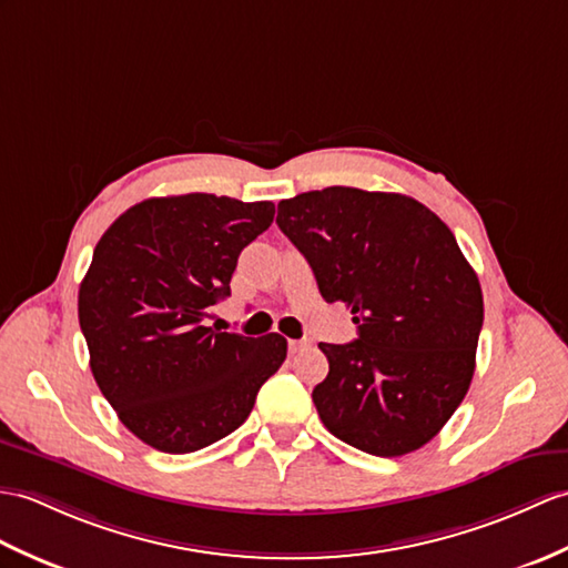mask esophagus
<instances>
[{
	"mask_svg": "<svg viewBox=\"0 0 568 568\" xmlns=\"http://www.w3.org/2000/svg\"><path fill=\"white\" fill-rule=\"evenodd\" d=\"M307 346H310V341H293V338L287 341V348H290V353H300L302 348H307Z\"/></svg>",
	"mask_w": 568,
	"mask_h": 568,
	"instance_id": "esophagus-1",
	"label": "esophagus"
}]
</instances>
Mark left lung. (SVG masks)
<instances>
[{"label":"left lung","instance_id":"obj_1","mask_svg":"<svg viewBox=\"0 0 568 568\" xmlns=\"http://www.w3.org/2000/svg\"><path fill=\"white\" fill-rule=\"evenodd\" d=\"M278 227L307 258L326 302H346L351 344H320L322 424L367 455L424 447L463 404L484 297L450 227L402 193L348 186L278 203Z\"/></svg>","mask_w":568,"mask_h":568}]
</instances>
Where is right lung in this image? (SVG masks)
<instances>
[{
	"label": "right lung",
	"mask_w": 568,
	"mask_h": 568,
	"mask_svg": "<svg viewBox=\"0 0 568 568\" xmlns=\"http://www.w3.org/2000/svg\"><path fill=\"white\" fill-rule=\"evenodd\" d=\"M275 205L227 195L150 197L103 232L79 285V326L99 389L154 450L186 455L248 418L287 355L281 334L215 332L207 310L230 297L242 248Z\"/></svg>",
	"instance_id": "obj_1"
}]
</instances>
